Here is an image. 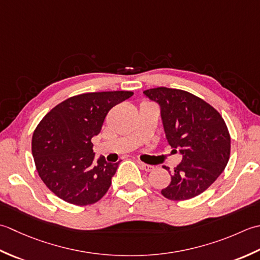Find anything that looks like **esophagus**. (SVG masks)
<instances>
[{
	"label": "esophagus",
	"instance_id": "34e87169",
	"mask_svg": "<svg viewBox=\"0 0 260 260\" xmlns=\"http://www.w3.org/2000/svg\"><path fill=\"white\" fill-rule=\"evenodd\" d=\"M137 164H138V165H139V167L142 169V171L151 172L152 169H153V166H151V165H148V164H145V162H142V161H140V160H138V161H137Z\"/></svg>",
	"mask_w": 260,
	"mask_h": 260
}]
</instances>
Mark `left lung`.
Wrapping results in <instances>:
<instances>
[{"label": "left lung", "instance_id": "obj_1", "mask_svg": "<svg viewBox=\"0 0 260 260\" xmlns=\"http://www.w3.org/2000/svg\"><path fill=\"white\" fill-rule=\"evenodd\" d=\"M144 93L160 105L168 144L183 155L182 162L169 172L172 181L161 194L172 201L198 197L229 161L231 138L223 118L204 100L183 89L156 87Z\"/></svg>", "mask_w": 260, "mask_h": 260}]
</instances>
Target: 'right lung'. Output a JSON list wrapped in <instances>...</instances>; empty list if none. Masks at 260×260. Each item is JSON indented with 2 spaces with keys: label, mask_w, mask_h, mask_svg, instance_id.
Wrapping results in <instances>:
<instances>
[{
  "label": "right lung",
  "mask_w": 260,
  "mask_h": 260,
  "mask_svg": "<svg viewBox=\"0 0 260 260\" xmlns=\"http://www.w3.org/2000/svg\"><path fill=\"white\" fill-rule=\"evenodd\" d=\"M130 91L75 95L51 109L37 125L31 149L42 182L58 198L75 205L102 199L119 161L94 160L92 138L100 134L114 105L132 96Z\"/></svg>",
  "instance_id": "obj_1"
}]
</instances>
